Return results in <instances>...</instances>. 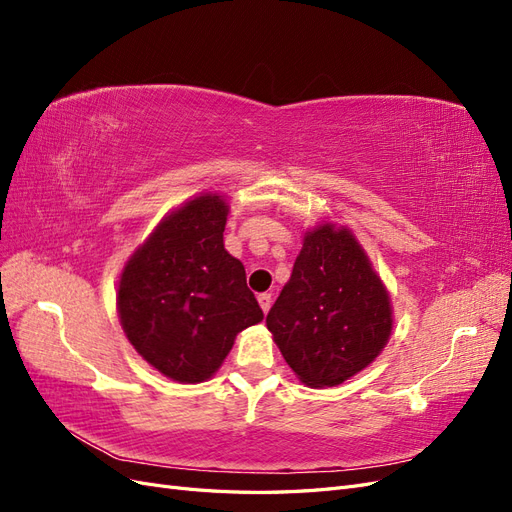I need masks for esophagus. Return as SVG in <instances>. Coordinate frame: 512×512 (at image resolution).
<instances>
[{
    "instance_id": "34e87169",
    "label": "esophagus",
    "mask_w": 512,
    "mask_h": 512,
    "mask_svg": "<svg viewBox=\"0 0 512 512\" xmlns=\"http://www.w3.org/2000/svg\"><path fill=\"white\" fill-rule=\"evenodd\" d=\"M258 303H260V309L262 312H269L271 309V303H273V299H271V294L269 292H262V294H258Z\"/></svg>"
}]
</instances>
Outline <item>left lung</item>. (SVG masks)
<instances>
[{"label":"left lung","instance_id":"left-lung-1","mask_svg":"<svg viewBox=\"0 0 512 512\" xmlns=\"http://www.w3.org/2000/svg\"><path fill=\"white\" fill-rule=\"evenodd\" d=\"M267 327L312 389L342 384L376 359L393 329L391 301L350 230L307 232Z\"/></svg>","mask_w":512,"mask_h":512}]
</instances>
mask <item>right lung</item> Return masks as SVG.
I'll use <instances>...</instances> for the list:
<instances>
[{
    "mask_svg": "<svg viewBox=\"0 0 512 512\" xmlns=\"http://www.w3.org/2000/svg\"><path fill=\"white\" fill-rule=\"evenodd\" d=\"M228 205L198 196L173 211L128 260L119 318L143 359L177 382L211 378L237 333L260 322L241 260L224 250Z\"/></svg>",
    "mask_w": 512,
    "mask_h": 512,
    "instance_id": "obj_1",
    "label": "right lung"
}]
</instances>
